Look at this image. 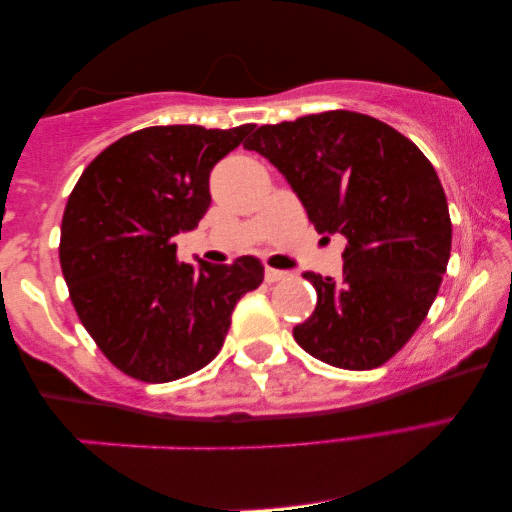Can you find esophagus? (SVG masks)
Wrapping results in <instances>:
<instances>
[{
    "instance_id": "34e87169",
    "label": "esophagus",
    "mask_w": 512,
    "mask_h": 512,
    "mask_svg": "<svg viewBox=\"0 0 512 512\" xmlns=\"http://www.w3.org/2000/svg\"><path fill=\"white\" fill-rule=\"evenodd\" d=\"M288 272H283V270H274V267H267L265 270V281L267 283H276V281H283V279H288Z\"/></svg>"
}]
</instances>
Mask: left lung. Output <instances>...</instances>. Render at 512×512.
<instances>
[{"label":"left lung","instance_id":"8db88e82","mask_svg":"<svg viewBox=\"0 0 512 512\" xmlns=\"http://www.w3.org/2000/svg\"><path fill=\"white\" fill-rule=\"evenodd\" d=\"M245 149L288 179L317 233H342V279L304 272L317 306L292 335L313 358L374 370L413 338L451 254L442 183L420 147L376 117L326 111L263 124Z\"/></svg>","mask_w":512,"mask_h":512}]
</instances>
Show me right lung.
Returning a JSON list of instances; mask_svg holds the SVG:
<instances>
[{
    "mask_svg": "<svg viewBox=\"0 0 512 512\" xmlns=\"http://www.w3.org/2000/svg\"><path fill=\"white\" fill-rule=\"evenodd\" d=\"M254 124L147 127L115 140L83 170L61 224V270L81 324L117 370L145 383L177 381L220 354L238 299L263 265L177 261L179 231L211 206L213 165Z\"/></svg>",
    "mask_w": 512,
    "mask_h": 512,
    "instance_id": "1",
    "label": "right lung"
}]
</instances>
